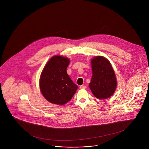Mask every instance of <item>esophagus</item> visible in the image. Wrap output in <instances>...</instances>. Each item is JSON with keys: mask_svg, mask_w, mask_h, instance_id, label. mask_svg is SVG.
Returning a JSON list of instances; mask_svg holds the SVG:
<instances>
[{"mask_svg": "<svg viewBox=\"0 0 149 149\" xmlns=\"http://www.w3.org/2000/svg\"><path fill=\"white\" fill-rule=\"evenodd\" d=\"M86 88H87V87L86 86H80V89H85Z\"/></svg>", "mask_w": 149, "mask_h": 149, "instance_id": "34e87169", "label": "esophagus"}]
</instances>
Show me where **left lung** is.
Returning a JSON list of instances; mask_svg holds the SVG:
<instances>
[{"mask_svg":"<svg viewBox=\"0 0 149 149\" xmlns=\"http://www.w3.org/2000/svg\"><path fill=\"white\" fill-rule=\"evenodd\" d=\"M92 77L89 88L97 98L105 99L113 95L117 82L111 63L106 58L97 56L92 61Z\"/></svg>","mask_w":149,"mask_h":149,"instance_id":"1","label":"left lung"}]
</instances>
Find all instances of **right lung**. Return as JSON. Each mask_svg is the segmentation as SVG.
I'll use <instances>...</instances> for the list:
<instances>
[{
  "label": "right lung",
  "instance_id": "right-lung-1",
  "mask_svg": "<svg viewBox=\"0 0 149 149\" xmlns=\"http://www.w3.org/2000/svg\"><path fill=\"white\" fill-rule=\"evenodd\" d=\"M69 58L54 56L47 62L40 79V89L45 98L57 105H64L72 98L78 86L67 74Z\"/></svg>",
  "mask_w": 149,
  "mask_h": 149
}]
</instances>
